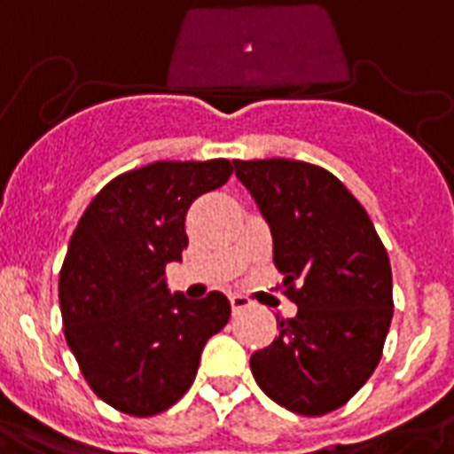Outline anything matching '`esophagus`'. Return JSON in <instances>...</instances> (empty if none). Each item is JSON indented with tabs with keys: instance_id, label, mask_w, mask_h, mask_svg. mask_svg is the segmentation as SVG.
I'll return each instance as SVG.
<instances>
[{
	"instance_id": "obj_1",
	"label": "esophagus",
	"mask_w": 454,
	"mask_h": 454,
	"mask_svg": "<svg viewBox=\"0 0 454 454\" xmlns=\"http://www.w3.org/2000/svg\"><path fill=\"white\" fill-rule=\"evenodd\" d=\"M231 306H232V313H242V310L251 309V306H254V301H251L249 297H244V294H232Z\"/></svg>"
}]
</instances>
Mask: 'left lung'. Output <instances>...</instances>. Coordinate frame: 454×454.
<instances>
[{
    "label": "left lung",
    "instance_id": "left-lung-1",
    "mask_svg": "<svg viewBox=\"0 0 454 454\" xmlns=\"http://www.w3.org/2000/svg\"><path fill=\"white\" fill-rule=\"evenodd\" d=\"M274 239V262L297 315L251 354L276 404L301 416L342 407L370 380L393 317L388 254L368 212L326 168L299 160H235Z\"/></svg>",
    "mask_w": 454,
    "mask_h": 454
}]
</instances>
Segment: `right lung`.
I'll list each match as a JSON object with an SVG mask.
<instances>
[{
  "instance_id": "right-lung-1",
  "label": "right lung",
  "mask_w": 454,
  "mask_h": 454,
  "mask_svg": "<svg viewBox=\"0 0 454 454\" xmlns=\"http://www.w3.org/2000/svg\"><path fill=\"white\" fill-rule=\"evenodd\" d=\"M231 173L228 160L153 161L105 184L74 228L59 276L66 340L118 411L144 418L176 404L231 317L222 293L194 301L171 293L164 271L183 260L189 205Z\"/></svg>"
}]
</instances>
